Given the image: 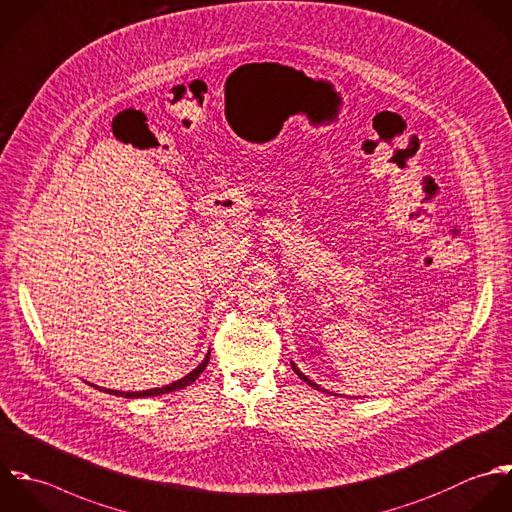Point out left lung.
Returning a JSON list of instances; mask_svg holds the SVG:
<instances>
[{
    "label": "left lung",
    "mask_w": 512,
    "mask_h": 512,
    "mask_svg": "<svg viewBox=\"0 0 512 512\" xmlns=\"http://www.w3.org/2000/svg\"><path fill=\"white\" fill-rule=\"evenodd\" d=\"M292 369H294V371H296V373H298V377H302V379H304V381H306V383H308V385H312V387H314V389H322V387H320V385H318V383H314V381H310V379H308V377H306V375H304V373H302V371H300V369H298V367H296V365H294V363H292ZM322 391H324V389H322Z\"/></svg>",
    "instance_id": "1"
}]
</instances>
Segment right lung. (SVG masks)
<instances>
[{
	"label": "right lung",
	"instance_id": "right-lung-1",
	"mask_svg": "<svg viewBox=\"0 0 512 512\" xmlns=\"http://www.w3.org/2000/svg\"><path fill=\"white\" fill-rule=\"evenodd\" d=\"M208 359H210V353L204 357V361L196 367V369H192L188 375H184L182 379H178V381H174L171 385H165V387H155V389H147V391H129V393H125V391H115V389H105V391H109V393H113V395H121V397H155V395H163V393H171V391H176V389H182V387H186V385H190L202 371H204V367H206V363H208Z\"/></svg>",
	"mask_w": 512,
	"mask_h": 512
}]
</instances>
